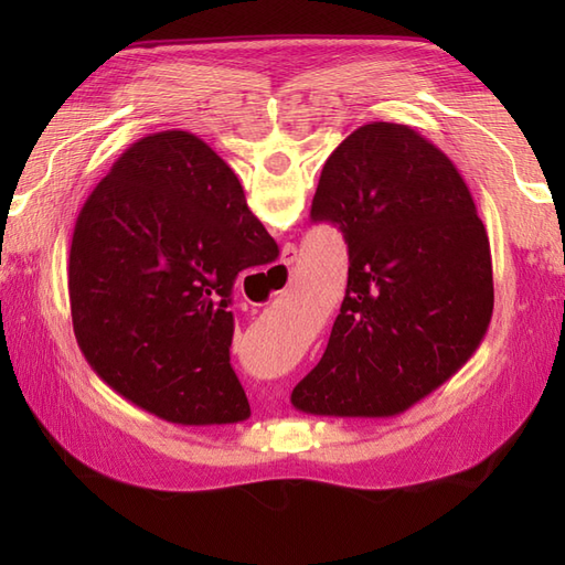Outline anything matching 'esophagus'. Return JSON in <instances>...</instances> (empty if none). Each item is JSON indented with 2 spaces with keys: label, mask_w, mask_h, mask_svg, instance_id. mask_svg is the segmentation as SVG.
<instances>
[{
  "label": "esophagus",
  "mask_w": 565,
  "mask_h": 565,
  "mask_svg": "<svg viewBox=\"0 0 565 565\" xmlns=\"http://www.w3.org/2000/svg\"><path fill=\"white\" fill-rule=\"evenodd\" d=\"M296 259H298V249L294 245H286L284 252H281L279 267L274 269L276 276H279V279H291V267H294Z\"/></svg>",
  "instance_id": "obj_1"
}]
</instances>
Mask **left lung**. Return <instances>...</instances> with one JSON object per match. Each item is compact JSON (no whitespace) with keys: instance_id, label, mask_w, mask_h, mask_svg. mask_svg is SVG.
I'll list each match as a JSON object with an SVG mask.
<instances>
[{"instance_id":"left-lung-1","label":"left lung","mask_w":565,"mask_h":565,"mask_svg":"<svg viewBox=\"0 0 565 565\" xmlns=\"http://www.w3.org/2000/svg\"><path fill=\"white\" fill-rule=\"evenodd\" d=\"M310 218L338 225L347 294L296 411L388 417L478 350L493 316V259L463 177L411 126H359L334 150Z\"/></svg>"}]
</instances>
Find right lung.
Returning <instances> with one entry per match:
<instances>
[{
  "mask_svg": "<svg viewBox=\"0 0 565 565\" xmlns=\"http://www.w3.org/2000/svg\"><path fill=\"white\" fill-rule=\"evenodd\" d=\"M279 255L218 154L186 130L134 142L77 215L67 289L106 386L174 425L249 417L231 366L235 276Z\"/></svg>",
  "mask_w": 565,
  "mask_h": 565,
  "instance_id": "1",
  "label": "right lung"
}]
</instances>
